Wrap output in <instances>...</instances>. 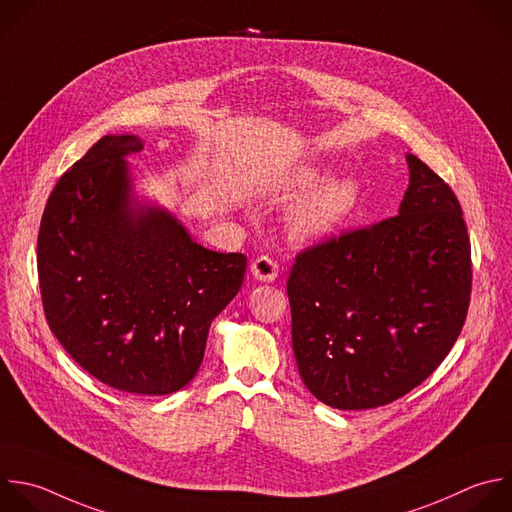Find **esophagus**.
Segmentation results:
<instances>
[{"label":"esophagus","mask_w":512,"mask_h":512,"mask_svg":"<svg viewBox=\"0 0 512 512\" xmlns=\"http://www.w3.org/2000/svg\"><path fill=\"white\" fill-rule=\"evenodd\" d=\"M251 273L255 275V279H259L263 283H269V281H273L277 277L279 269H277V263L271 257L261 255V257H257L251 263Z\"/></svg>","instance_id":"obj_1"}]
</instances>
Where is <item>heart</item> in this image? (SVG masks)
<instances>
[{
  "mask_svg": "<svg viewBox=\"0 0 512 512\" xmlns=\"http://www.w3.org/2000/svg\"><path fill=\"white\" fill-rule=\"evenodd\" d=\"M327 170L309 168L293 185L295 197H307L289 217V231L299 241H319L344 227L362 207L364 191L356 179L329 181Z\"/></svg>",
  "mask_w": 512,
  "mask_h": 512,
  "instance_id": "1",
  "label": "heart"
}]
</instances>
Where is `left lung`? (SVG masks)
<instances>
[{
	"mask_svg": "<svg viewBox=\"0 0 512 512\" xmlns=\"http://www.w3.org/2000/svg\"><path fill=\"white\" fill-rule=\"evenodd\" d=\"M396 217L295 257L291 342L307 390L337 410L390 404L448 356L470 303V239L452 189L408 154Z\"/></svg>",
	"mask_w": 512,
	"mask_h": 512,
	"instance_id": "left-lung-1",
	"label": "left lung"
}]
</instances>
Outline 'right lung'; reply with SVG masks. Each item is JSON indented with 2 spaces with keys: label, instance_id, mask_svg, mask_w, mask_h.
<instances>
[{
  "label": "right lung",
  "instance_id": "obj_1",
  "mask_svg": "<svg viewBox=\"0 0 512 512\" xmlns=\"http://www.w3.org/2000/svg\"><path fill=\"white\" fill-rule=\"evenodd\" d=\"M134 134L102 136L56 183L38 233L52 333L102 384L140 396L185 388L211 321L239 293L243 253L195 243L160 207L132 199Z\"/></svg>",
  "mask_w": 512,
  "mask_h": 512
}]
</instances>
